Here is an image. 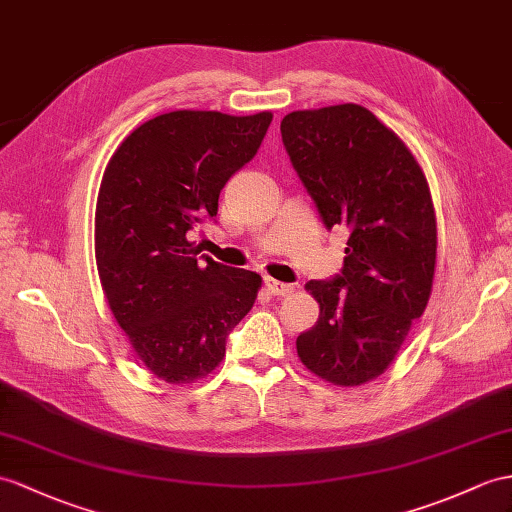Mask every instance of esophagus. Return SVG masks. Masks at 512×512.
<instances>
[{
	"label": "esophagus",
	"instance_id": "obj_1",
	"mask_svg": "<svg viewBox=\"0 0 512 512\" xmlns=\"http://www.w3.org/2000/svg\"><path fill=\"white\" fill-rule=\"evenodd\" d=\"M265 286H267V291L271 295H278V297H284V295H291L293 293V284H286V282L273 280V278H267Z\"/></svg>",
	"mask_w": 512,
	"mask_h": 512
}]
</instances>
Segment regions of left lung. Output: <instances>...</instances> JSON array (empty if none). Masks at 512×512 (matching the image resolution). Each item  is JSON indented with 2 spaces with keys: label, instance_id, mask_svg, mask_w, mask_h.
I'll list each match as a JSON object with an SVG mask.
<instances>
[{
  "label": "left lung",
  "instance_id": "1",
  "mask_svg": "<svg viewBox=\"0 0 512 512\" xmlns=\"http://www.w3.org/2000/svg\"><path fill=\"white\" fill-rule=\"evenodd\" d=\"M291 165L326 230L347 228L341 273L310 280L319 319L297 354L319 378L356 386L393 363L426 310L436 221L415 156L358 104L297 110L280 123Z\"/></svg>",
  "mask_w": 512,
  "mask_h": 512
}]
</instances>
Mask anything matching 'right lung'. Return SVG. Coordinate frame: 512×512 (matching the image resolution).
<instances>
[{"label": "right lung", "mask_w": 512, "mask_h": 512, "mask_svg": "<svg viewBox=\"0 0 512 512\" xmlns=\"http://www.w3.org/2000/svg\"><path fill=\"white\" fill-rule=\"evenodd\" d=\"M271 112L176 110L145 121L112 154L95 213V258L108 306L154 376L186 384L213 371L260 276L189 241L215 221L219 193L258 152Z\"/></svg>", "instance_id": "right-lung-1"}]
</instances>
